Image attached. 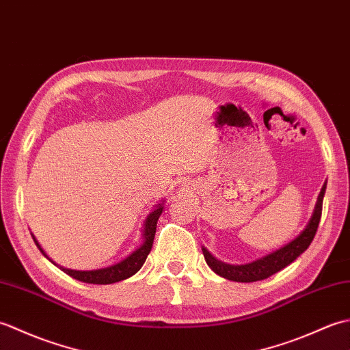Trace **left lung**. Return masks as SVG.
<instances>
[{"label":"left lung","mask_w":350,"mask_h":350,"mask_svg":"<svg viewBox=\"0 0 350 350\" xmlns=\"http://www.w3.org/2000/svg\"><path fill=\"white\" fill-rule=\"evenodd\" d=\"M325 191H326V182L323 183L321 194L317 197L313 215H311L307 227L302 230L301 234L296 236L292 242H288L282 248L273 251L271 254H267L262 258H257L254 262L247 263V265H228V263L221 262L218 258H215L211 252L203 247L202 250H203V256L206 258V263L209 265L211 269L215 273H218L219 277L237 281V282L260 281V280L269 278L271 275L284 269L286 266L295 262V260L310 247V243L313 242L319 222H321V217H322V204H323Z\"/></svg>","instance_id":"obj_1"}]
</instances>
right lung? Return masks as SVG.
I'll return each instance as SVG.
<instances>
[{
    "label": "right lung",
    "mask_w": 350,
    "mask_h": 350,
    "mask_svg": "<svg viewBox=\"0 0 350 350\" xmlns=\"http://www.w3.org/2000/svg\"><path fill=\"white\" fill-rule=\"evenodd\" d=\"M162 211H163V202L156 204L154 209L147 215V218L144 221V227H143V243H141L135 251H132L128 257L123 258L122 262L111 265L108 267H102V269H94V271H75V269H68V267L58 266V265L57 266L60 267L64 273L70 275L72 278L83 281V282H88V284H113V282H118V281L132 277V275H135L141 269V266L144 265L148 252H150V250L153 247L156 224H158V219L161 217ZM33 239H34L37 247H39V250L42 251V254L46 258H49L46 256V252L42 250L39 242L36 241L34 236H33Z\"/></svg>",
    "instance_id": "right-lung-1"
}]
</instances>
